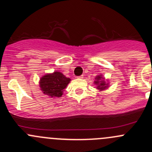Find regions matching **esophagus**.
<instances>
[{
  "label": "esophagus",
  "instance_id": "1",
  "mask_svg": "<svg viewBox=\"0 0 152 152\" xmlns=\"http://www.w3.org/2000/svg\"><path fill=\"white\" fill-rule=\"evenodd\" d=\"M83 75H80V76H77V78L79 79H83Z\"/></svg>",
  "mask_w": 152,
  "mask_h": 152
}]
</instances>
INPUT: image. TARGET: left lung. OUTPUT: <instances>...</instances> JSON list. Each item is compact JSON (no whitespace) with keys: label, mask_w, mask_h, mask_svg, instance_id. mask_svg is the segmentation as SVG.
Wrapping results in <instances>:
<instances>
[{"label":"left lung","mask_w":152,"mask_h":152,"mask_svg":"<svg viewBox=\"0 0 152 152\" xmlns=\"http://www.w3.org/2000/svg\"><path fill=\"white\" fill-rule=\"evenodd\" d=\"M95 80L94 81V83L97 85V89L99 90H104L106 89L108 87V83H106L104 80V78L102 77V75H98L95 77Z\"/></svg>","instance_id":"obj_1"}]
</instances>
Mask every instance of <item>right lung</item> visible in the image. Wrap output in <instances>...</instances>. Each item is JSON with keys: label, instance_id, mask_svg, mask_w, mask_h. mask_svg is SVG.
Masks as SVG:
<instances>
[{"label": "right lung", "instance_id": "add662e5", "mask_svg": "<svg viewBox=\"0 0 152 152\" xmlns=\"http://www.w3.org/2000/svg\"><path fill=\"white\" fill-rule=\"evenodd\" d=\"M71 79L66 77L59 72L43 75L40 78L39 86L42 92L51 98H60L63 91L70 82Z\"/></svg>", "mask_w": 152, "mask_h": 152}]
</instances>
